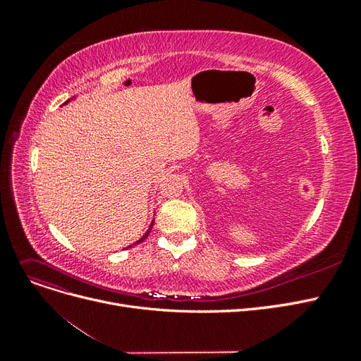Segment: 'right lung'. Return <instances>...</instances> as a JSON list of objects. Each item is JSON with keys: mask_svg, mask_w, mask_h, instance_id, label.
<instances>
[{"mask_svg": "<svg viewBox=\"0 0 361 361\" xmlns=\"http://www.w3.org/2000/svg\"><path fill=\"white\" fill-rule=\"evenodd\" d=\"M75 97H76V96H73V97H72V99H75ZM72 99H69V101H66V102H64V105H66V104H68V102H71V101H72ZM154 221H155V218H154V220H152V223H150V226H149V228H147V231H146V233H145V235H143V236H141V238H140V239H138V241H135V243H134V244H133V245H137V244H140V243H143V241H145V239H146V238H147V236H149V233H150V231H152V226H154ZM133 245H129V247H128V248H130V247H133Z\"/></svg>", "mask_w": 361, "mask_h": 361, "instance_id": "obj_1", "label": "right lung"}]
</instances>
